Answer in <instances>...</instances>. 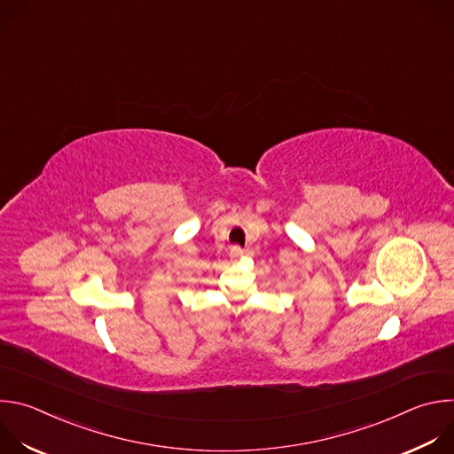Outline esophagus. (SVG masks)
Returning a JSON list of instances; mask_svg holds the SVG:
<instances>
[{
    "mask_svg": "<svg viewBox=\"0 0 454 454\" xmlns=\"http://www.w3.org/2000/svg\"><path fill=\"white\" fill-rule=\"evenodd\" d=\"M244 254V249L240 247V246H233L231 249H230V256L231 258H240Z\"/></svg>",
    "mask_w": 454,
    "mask_h": 454,
    "instance_id": "1",
    "label": "esophagus"
}]
</instances>
